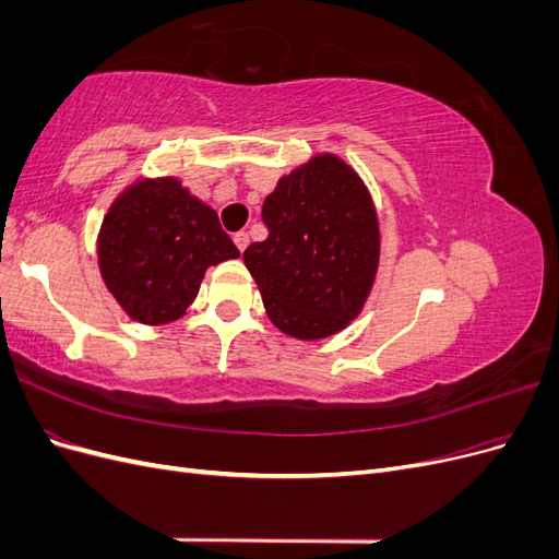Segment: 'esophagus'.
<instances>
[{"label": "esophagus", "mask_w": 559, "mask_h": 559, "mask_svg": "<svg viewBox=\"0 0 559 559\" xmlns=\"http://www.w3.org/2000/svg\"><path fill=\"white\" fill-rule=\"evenodd\" d=\"M233 242H235V247H238L240 251H245V249L249 247V235H247L245 230H240V233H235V235H233Z\"/></svg>", "instance_id": "esophagus-1"}]
</instances>
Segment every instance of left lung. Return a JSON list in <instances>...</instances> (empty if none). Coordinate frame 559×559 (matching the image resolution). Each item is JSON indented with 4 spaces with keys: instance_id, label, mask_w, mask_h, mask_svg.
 <instances>
[{
    "instance_id": "1",
    "label": "left lung",
    "mask_w": 559,
    "mask_h": 559,
    "mask_svg": "<svg viewBox=\"0 0 559 559\" xmlns=\"http://www.w3.org/2000/svg\"><path fill=\"white\" fill-rule=\"evenodd\" d=\"M267 238L245 251L273 324L321 341L357 319L376 284L380 224L364 179L335 154L284 175L263 202Z\"/></svg>"
}]
</instances>
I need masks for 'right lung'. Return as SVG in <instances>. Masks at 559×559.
Returning a JSON list of instances; mask_svg holds the SVG:
<instances>
[{"instance_id": "1", "label": "right lung", "mask_w": 559, "mask_h": 559, "mask_svg": "<svg viewBox=\"0 0 559 559\" xmlns=\"http://www.w3.org/2000/svg\"><path fill=\"white\" fill-rule=\"evenodd\" d=\"M238 257L216 212L177 177L130 183L97 235L99 275L109 294L146 326L183 317L207 267Z\"/></svg>"}]
</instances>
